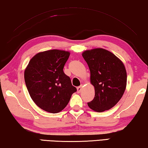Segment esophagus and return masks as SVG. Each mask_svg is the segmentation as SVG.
<instances>
[{"label": "esophagus", "instance_id": "esophagus-1", "mask_svg": "<svg viewBox=\"0 0 148 148\" xmlns=\"http://www.w3.org/2000/svg\"><path fill=\"white\" fill-rule=\"evenodd\" d=\"M81 89H82V85L79 86V87H78L77 88V92H80L81 91Z\"/></svg>", "mask_w": 148, "mask_h": 148}]
</instances>
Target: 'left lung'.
<instances>
[{
    "instance_id": "1",
    "label": "left lung",
    "mask_w": 148,
    "mask_h": 148,
    "mask_svg": "<svg viewBox=\"0 0 148 148\" xmlns=\"http://www.w3.org/2000/svg\"><path fill=\"white\" fill-rule=\"evenodd\" d=\"M90 72L95 87L94 99L88 107L96 112L108 110L118 103L126 87L127 74L124 63L106 49L96 48L82 53Z\"/></svg>"
}]
</instances>
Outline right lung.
<instances>
[{"label":"right lung","instance_id":"add662e5","mask_svg":"<svg viewBox=\"0 0 148 148\" xmlns=\"http://www.w3.org/2000/svg\"><path fill=\"white\" fill-rule=\"evenodd\" d=\"M69 55V51L58 49L40 52L25 69V83L32 99L46 112H60L77 91L63 70Z\"/></svg>","mask_w":148,"mask_h":148}]
</instances>
